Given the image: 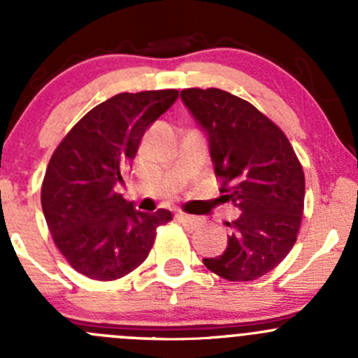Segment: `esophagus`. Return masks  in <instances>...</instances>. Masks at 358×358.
Masks as SVG:
<instances>
[{
  "label": "esophagus",
  "instance_id": "1",
  "mask_svg": "<svg viewBox=\"0 0 358 358\" xmlns=\"http://www.w3.org/2000/svg\"><path fill=\"white\" fill-rule=\"evenodd\" d=\"M176 218H178V222L183 223V225L196 227L197 223H201V218H197V216H192V215H185V213H178Z\"/></svg>",
  "mask_w": 358,
  "mask_h": 358
}]
</instances>
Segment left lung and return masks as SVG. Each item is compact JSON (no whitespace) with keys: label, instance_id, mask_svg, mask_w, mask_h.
Listing matches in <instances>:
<instances>
[{"label":"left lung","instance_id":"obj_1","mask_svg":"<svg viewBox=\"0 0 358 358\" xmlns=\"http://www.w3.org/2000/svg\"><path fill=\"white\" fill-rule=\"evenodd\" d=\"M182 102L204 129L223 202L241 209L227 249L204 265L232 282L275 268L298 237L305 175L282 129L255 106L218 88H187Z\"/></svg>","mask_w":358,"mask_h":358}]
</instances>
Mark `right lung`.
Wrapping results in <instances>:
<instances>
[{
    "label": "right lung",
    "mask_w": 358,
    "mask_h": 358,
    "mask_svg": "<svg viewBox=\"0 0 358 358\" xmlns=\"http://www.w3.org/2000/svg\"><path fill=\"white\" fill-rule=\"evenodd\" d=\"M176 90L119 93L93 107L60 142L46 168L41 206L69 265L95 280H115L142 265L157 227L171 213H142L115 192L150 124Z\"/></svg>",
    "instance_id": "1"
}]
</instances>
